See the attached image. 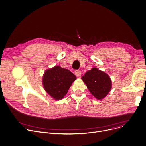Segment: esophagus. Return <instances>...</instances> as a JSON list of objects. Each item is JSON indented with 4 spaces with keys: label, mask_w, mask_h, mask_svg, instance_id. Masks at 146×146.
<instances>
[{
    "label": "esophagus",
    "mask_w": 146,
    "mask_h": 146,
    "mask_svg": "<svg viewBox=\"0 0 146 146\" xmlns=\"http://www.w3.org/2000/svg\"><path fill=\"white\" fill-rule=\"evenodd\" d=\"M74 74L77 77H80L82 74V72L80 70H77L74 72Z\"/></svg>",
    "instance_id": "obj_1"
}]
</instances>
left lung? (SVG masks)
<instances>
[{"label": "left lung", "mask_w": 146, "mask_h": 146, "mask_svg": "<svg viewBox=\"0 0 146 146\" xmlns=\"http://www.w3.org/2000/svg\"><path fill=\"white\" fill-rule=\"evenodd\" d=\"M82 79L90 93L96 99H103L111 88V81L109 75L96 67L87 71Z\"/></svg>", "instance_id": "obj_1"}]
</instances>
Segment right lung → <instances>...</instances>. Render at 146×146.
Returning <instances> with one entry per match:
<instances>
[{
    "instance_id": "obj_1",
    "label": "right lung",
    "mask_w": 146,
    "mask_h": 146,
    "mask_svg": "<svg viewBox=\"0 0 146 146\" xmlns=\"http://www.w3.org/2000/svg\"><path fill=\"white\" fill-rule=\"evenodd\" d=\"M76 76L69 70L57 66L47 70L43 77L46 92L56 100H60L66 94Z\"/></svg>"
}]
</instances>
